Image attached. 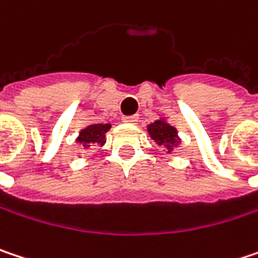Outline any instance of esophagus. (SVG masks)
Returning <instances> with one entry per match:
<instances>
[{"label":"esophagus","instance_id":"esophagus-1","mask_svg":"<svg viewBox=\"0 0 258 258\" xmlns=\"http://www.w3.org/2000/svg\"><path fill=\"white\" fill-rule=\"evenodd\" d=\"M122 121H124V122H127V124H136V122L139 121V115H130V116H124V118H122Z\"/></svg>","mask_w":258,"mask_h":258}]
</instances>
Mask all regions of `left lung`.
<instances>
[{
    "instance_id": "1",
    "label": "left lung",
    "mask_w": 258,
    "mask_h": 258,
    "mask_svg": "<svg viewBox=\"0 0 258 258\" xmlns=\"http://www.w3.org/2000/svg\"><path fill=\"white\" fill-rule=\"evenodd\" d=\"M148 131L151 134L153 140L159 145L168 149V152L173 149V146H176L178 143V137H177V131L174 127H171L170 124H167L165 121L159 119L155 121L148 127Z\"/></svg>"
}]
</instances>
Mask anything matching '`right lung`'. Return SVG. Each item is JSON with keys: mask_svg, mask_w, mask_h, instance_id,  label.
Returning <instances> with one entry per match:
<instances>
[{"mask_svg": "<svg viewBox=\"0 0 258 258\" xmlns=\"http://www.w3.org/2000/svg\"><path fill=\"white\" fill-rule=\"evenodd\" d=\"M110 128L109 124H93L88 125L87 128H84L80 133V137L77 139L78 143H81L82 146L88 148L93 145H105V134L107 130Z\"/></svg>", "mask_w": 258, "mask_h": 258, "instance_id": "right-lung-1", "label": "right lung"}]
</instances>
